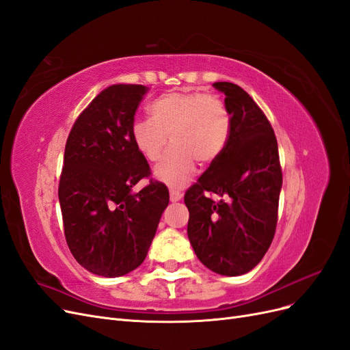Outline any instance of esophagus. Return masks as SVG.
I'll return each mask as SVG.
<instances>
[{
  "label": "esophagus",
  "instance_id": "1",
  "mask_svg": "<svg viewBox=\"0 0 350 350\" xmlns=\"http://www.w3.org/2000/svg\"><path fill=\"white\" fill-rule=\"evenodd\" d=\"M170 196H171V201H179L180 198H183V192H179L178 189H171L170 191Z\"/></svg>",
  "mask_w": 350,
  "mask_h": 350
}]
</instances>
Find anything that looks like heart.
<instances>
[{
  "mask_svg": "<svg viewBox=\"0 0 350 350\" xmlns=\"http://www.w3.org/2000/svg\"><path fill=\"white\" fill-rule=\"evenodd\" d=\"M150 118L136 120L130 135L136 149L150 162H158L174 143L154 175L171 187H183L196 172V159L214 161L221 153L230 131L226 105L214 95L170 92L148 108Z\"/></svg>",
  "mask_w": 350,
  "mask_h": 350,
  "instance_id": "b5f03b06",
  "label": "heart"
}]
</instances>
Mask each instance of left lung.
<instances>
[{
	"label": "left lung",
	"instance_id": "1",
	"mask_svg": "<svg viewBox=\"0 0 350 350\" xmlns=\"http://www.w3.org/2000/svg\"><path fill=\"white\" fill-rule=\"evenodd\" d=\"M213 85L226 95L230 131L221 153L185 192L187 232L208 269L237 276L255 268L272 243L282 171L273 129L259 105L236 83Z\"/></svg>",
	"mask_w": 350,
	"mask_h": 350
}]
</instances>
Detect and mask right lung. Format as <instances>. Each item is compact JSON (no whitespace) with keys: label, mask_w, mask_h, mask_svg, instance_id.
<instances>
[{"label":"right lung","mask_w":350,"mask_h":350,"mask_svg":"<svg viewBox=\"0 0 350 350\" xmlns=\"http://www.w3.org/2000/svg\"><path fill=\"white\" fill-rule=\"evenodd\" d=\"M148 87L117 83L101 91L72 126L59 180V202L69 250L87 271L116 278L144 260L170 204L150 175L130 129Z\"/></svg>","instance_id":"obj_1"}]
</instances>
